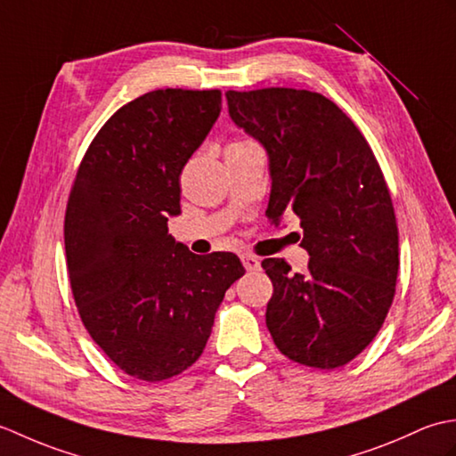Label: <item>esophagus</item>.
Wrapping results in <instances>:
<instances>
[{"label":"esophagus","mask_w":456,"mask_h":456,"mask_svg":"<svg viewBox=\"0 0 456 456\" xmlns=\"http://www.w3.org/2000/svg\"><path fill=\"white\" fill-rule=\"evenodd\" d=\"M243 266L247 268V273H255V270H260V260L256 256L243 255Z\"/></svg>","instance_id":"obj_1"}]
</instances>
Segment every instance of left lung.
I'll return each mask as SVG.
<instances>
[{
	"label": "left lung",
	"instance_id": "left-lung-1",
	"mask_svg": "<svg viewBox=\"0 0 456 456\" xmlns=\"http://www.w3.org/2000/svg\"><path fill=\"white\" fill-rule=\"evenodd\" d=\"M225 98L229 118L266 151L270 223L296 216L309 255L304 274L282 258L263 260L274 286L268 331L299 364L343 366L380 331L395 292L398 225L382 170L356 125L322 94L266 88Z\"/></svg>",
	"mask_w": 456,
	"mask_h": 456
}]
</instances>
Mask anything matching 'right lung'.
<instances>
[{"label":"right lung","instance_id":"right-lung-1","mask_svg":"<svg viewBox=\"0 0 456 456\" xmlns=\"http://www.w3.org/2000/svg\"><path fill=\"white\" fill-rule=\"evenodd\" d=\"M221 113L219 90H157L123 105L76 174L64 219L82 322L123 372L159 382L198 361L227 288L233 253L198 256L168 233L182 168Z\"/></svg>","mask_w":456,"mask_h":456}]
</instances>
